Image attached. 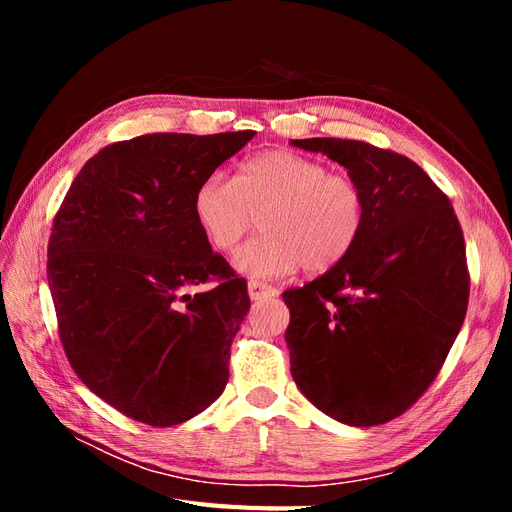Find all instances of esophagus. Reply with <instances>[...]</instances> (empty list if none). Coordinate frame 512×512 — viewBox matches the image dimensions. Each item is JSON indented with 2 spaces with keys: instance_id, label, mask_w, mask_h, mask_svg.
Returning <instances> with one entry per match:
<instances>
[{
  "instance_id": "1",
  "label": "esophagus",
  "mask_w": 512,
  "mask_h": 512,
  "mask_svg": "<svg viewBox=\"0 0 512 512\" xmlns=\"http://www.w3.org/2000/svg\"><path fill=\"white\" fill-rule=\"evenodd\" d=\"M247 294H250L252 301H260V299H271L277 294L275 288L265 286V284H258V282H250L247 284Z\"/></svg>"
}]
</instances>
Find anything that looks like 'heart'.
<instances>
[{
	"label": "heart",
	"mask_w": 512,
	"mask_h": 512,
	"mask_svg": "<svg viewBox=\"0 0 512 512\" xmlns=\"http://www.w3.org/2000/svg\"><path fill=\"white\" fill-rule=\"evenodd\" d=\"M260 216L265 235L232 258L252 280L297 271H327L361 237L365 194L348 175H333L318 160L273 149L243 160L235 177L211 173L196 185L192 213L213 250L230 252Z\"/></svg>",
	"instance_id": "b5f03b06"
}]
</instances>
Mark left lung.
<instances>
[{
    "label": "left lung",
    "mask_w": 512,
    "mask_h": 512,
    "mask_svg": "<svg viewBox=\"0 0 512 512\" xmlns=\"http://www.w3.org/2000/svg\"><path fill=\"white\" fill-rule=\"evenodd\" d=\"M290 145L342 164L365 194L352 250L282 294L292 378L339 423H389L427 391L466 318L470 275L459 220L425 170L395 151L342 138Z\"/></svg>",
    "instance_id": "1"
}]
</instances>
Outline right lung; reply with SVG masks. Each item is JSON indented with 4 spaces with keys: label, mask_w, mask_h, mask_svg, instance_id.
<instances>
[{
    "label": "right lung",
    "mask_w": 512,
    "mask_h": 512,
    "mask_svg": "<svg viewBox=\"0 0 512 512\" xmlns=\"http://www.w3.org/2000/svg\"><path fill=\"white\" fill-rule=\"evenodd\" d=\"M254 134L162 132L108 145L55 215L46 273L61 344L87 389L134 421H190L228 382L250 297L198 228L192 196ZM209 279L219 284L189 294Z\"/></svg>",
    "instance_id": "right-lung-1"
}]
</instances>
